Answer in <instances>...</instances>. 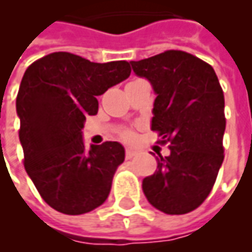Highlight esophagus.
Instances as JSON below:
<instances>
[{
  "label": "esophagus",
  "mask_w": 252,
  "mask_h": 252,
  "mask_svg": "<svg viewBox=\"0 0 252 252\" xmlns=\"http://www.w3.org/2000/svg\"><path fill=\"white\" fill-rule=\"evenodd\" d=\"M136 154H137V151H136V150H135V148L128 147V148H126V159L133 158V157H135Z\"/></svg>",
  "instance_id": "obj_1"
}]
</instances>
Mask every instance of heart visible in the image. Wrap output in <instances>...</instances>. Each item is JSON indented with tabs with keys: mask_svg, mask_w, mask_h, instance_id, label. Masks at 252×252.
I'll return each instance as SVG.
<instances>
[{
	"mask_svg": "<svg viewBox=\"0 0 252 252\" xmlns=\"http://www.w3.org/2000/svg\"><path fill=\"white\" fill-rule=\"evenodd\" d=\"M126 137H129V136H131V133H129V132H126Z\"/></svg>",
	"mask_w": 252,
	"mask_h": 252,
	"instance_id": "heart-1",
	"label": "heart"
}]
</instances>
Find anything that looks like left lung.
<instances>
[{
  "mask_svg": "<svg viewBox=\"0 0 252 252\" xmlns=\"http://www.w3.org/2000/svg\"><path fill=\"white\" fill-rule=\"evenodd\" d=\"M151 83V129L170 143L169 157L143 180L148 202L167 215H184L204 202L224 160V94L213 67L194 55L170 50L129 62Z\"/></svg>",
  "mask_w": 252,
  "mask_h": 252,
  "instance_id": "1",
  "label": "left lung"
}]
</instances>
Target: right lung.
I'll return each mask as SVG.
<instances>
[{
	"label": "right lung",
	"mask_w": 252,
	"mask_h": 252,
	"mask_svg": "<svg viewBox=\"0 0 252 252\" xmlns=\"http://www.w3.org/2000/svg\"><path fill=\"white\" fill-rule=\"evenodd\" d=\"M126 61L94 63L54 52L31 64L16 98L24 167L41 198L64 215L102 205L126 150L117 142L86 148V116L98 112L97 95L129 77Z\"/></svg>",
	"instance_id": "add662e5"
}]
</instances>
